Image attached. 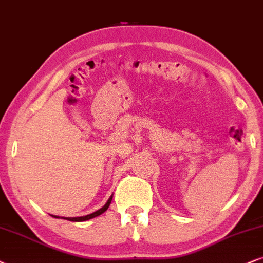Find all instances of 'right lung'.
<instances>
[{"label":"right lung","instance_id":"right-lung-1","mask_svg":"<svg viewBox=\"0 0 263 263\" xmlns=\"http://www.w3.org/2000/svg\"><path fill=\"white\" fill-rule=\"evenodd\" d=\"M111 198H113V195H111L110 197L108 198L107 203L103 205L102 208H100L99 211L91 213V214H89V215H85V216H77V218H61V219H66V220H69V221H77V222H79V221H86V220H90V219L96 218V216L101 215V214H102V213H104V212L107 211L108 207H109V205H110ZM51 216H54V218H56V219H60V216H58V215H51Z\"/></svg>","mask_w":263,"mask_h":263}]
</instances>
